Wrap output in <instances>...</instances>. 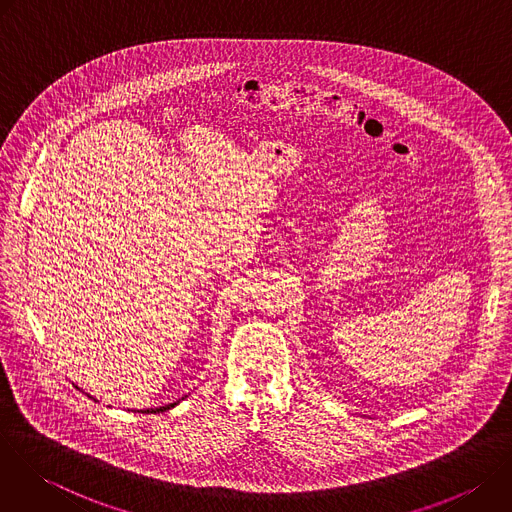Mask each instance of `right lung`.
I'll use <instances>...</instances> for the list:
<instances>
[{"label": "right lung", "instance_id": "1", "mask_svg": "<svg viewBox=\"0 0 512 512\" xmlns=\"http://www.w3.org/2000/svg\"><path fill=\"white\" fill-rule=\"evenodd\" d=\"M176 403H170V405H166V407H158V409H143L141 413H162V411H166V409H172Z\"/></svg>", "mask_w": 512, "mask_h": 512}]
</instances>
